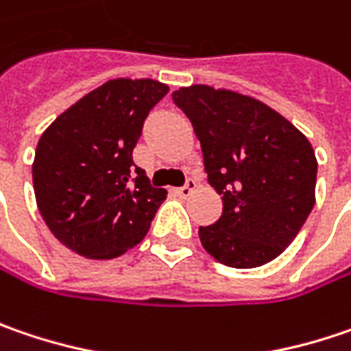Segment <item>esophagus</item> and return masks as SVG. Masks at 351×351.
<instances>
[{"label": "esophagus", "instance_id": "esophagus-1", "mask_svg": "<svg viewBox=\"0 0 351 351\" xmlns=\"http://www.w3.org/2000/svg\"><path fill=\"white\" fill-rule=\"evenodd\" d=\"M195 187H197V182H195L193 178H187V182H185L182 187H178V193L184 195V197H189V195L195 191Z\"/></svg>", "mask_w": 351, "mask_h": 351}]
</instances>
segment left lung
<instances>
[{"label": "left lung", "mask_w": 351, "mask_h": 351, "mask_svg": "<svg viewBox=\"0 0 351 351\" xmlns=\"http://www.w3.org/2000/svg\"><path fill=\"white\" fill-rule=\"evenodd\" d=\"M171 97L191 120L207 180L223 202L219 221L199 227L203 249L233 269L271 263L316 203L312 144L274 108L235 90L191 84Z\"/></svg>", "instance_id": "left-lung-1"}]
</instances>
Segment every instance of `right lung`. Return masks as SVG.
<instances>
[{
    "label": "right lung",
    "mask_w": 351,
    "mask_h": 351,
    "mask_svg": "<svg viewBox=\"0 0 351 351\" xmlns=\"http://www.w3.org/2000/svg\"><path fill=\"white\" fill-rule=\"evenodd\" d=\"M169 86L112 79L66 108L43 132L33 160L39 213L62 245L86 258L136 247L167 197L132 160L149 110Z\"/></svg>",
    "instance_id": "right-lung-1"
}]
</instances>
